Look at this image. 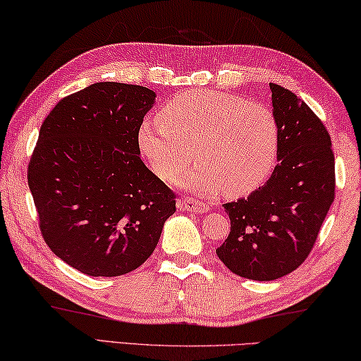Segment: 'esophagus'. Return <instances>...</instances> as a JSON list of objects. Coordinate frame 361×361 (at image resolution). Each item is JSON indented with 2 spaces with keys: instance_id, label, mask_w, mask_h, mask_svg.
I'll return each mask as SVG.
<instances>
[{
  "instance_id": "34e87169",
  "label": "esophagus",
  "mask_w": 361,
  "mask_h": 361,
  "mask_svg": "<svg viewBox=\"0 0 361 361\" xmlns=\"http://www.w3.org/2000/svg\"><path fill=\"white\" fill-rule=\"evenodd\" d=\"M177 208H179L180 211L206 212V211H209V204H206L203 202H197V200L190 198V197H185V198H180L179 202H177Z\"/></svg>"
}]
</instances>
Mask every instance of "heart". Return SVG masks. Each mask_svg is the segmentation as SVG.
Here are the masks:
<instances>
[{
  "instance_id": "heart-1",
  "label": "heart",
  "mask_w": 361,
  "mask_h": 361,
  "mask_svg": "<svg viewBox=\"0 0 361 361\" xmlns=\"http://www.w3.org/2000/svg\"><path fill=\"white\" fill-rule=\"evenodd\" d=\"M159 123H142L140 155L159 179L179 176L190 190L241 197L262 184L275 168L280 128L270 107L217 91H188L168 100Z\"/></svg>"
}]
</instances>
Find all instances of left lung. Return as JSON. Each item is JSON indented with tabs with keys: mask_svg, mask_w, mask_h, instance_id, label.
<instances>
[{
	"mask_svg": "<svg viewBox=\"0 0 361 361\" xmlns=\"http://www.w3.org/2000/svg\"><path fill=\"white\" fill-rule=\"evenodd\" d=\"M280 128L279 164L250 197L226 203L230 233L216 252L243 279L270 281L302 264L334 202V153L326 128L302 99L270 82Z\"/></svg>",
	"mask_w": 361,
	"mask_h": 361,
	"instance_id": "left-lung-1",
	"label": "left lung"
}]
</instances>
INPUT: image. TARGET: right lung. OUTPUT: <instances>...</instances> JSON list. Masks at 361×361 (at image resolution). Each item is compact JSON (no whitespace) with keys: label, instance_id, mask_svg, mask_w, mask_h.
I'll use <instances>...</instances> for the list:
<instances>
[{"label":"right lung","instance_id":"add662e5","mask_svg":"<svg viewBox=\"0 0 361 361\" xmlns=\"http://www.w3.org/2000/svg\"><path fill=\"white\" fill-rule=\"evenodd\" d=\"M153 102L149 87L94 82L59 100L41 125L27 171L41 235L86 275L137 269L176 211L174 192L139 157Z\"/></svg>","mask_w":361,"mask_h":361}]
</instances>
